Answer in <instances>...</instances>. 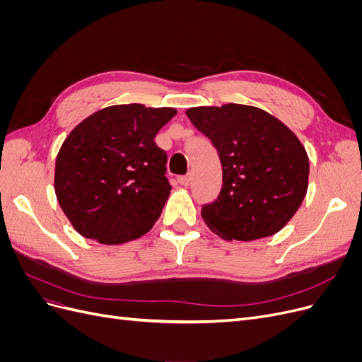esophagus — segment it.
<instances>
[{"mask_svg":"<svg viewBox=\"0 0 362 362\" xmlns=\"http://www.w3.org/2000/svg\"><path fill=\"white\" fill-rule=\"evenodd\" d=\"M190 181H192L190 175H182V177L178 178V182H180L181 185H184V187H187V185L190 184Z\"/></svg>","mask_w":362,"mask_h":362,"instance_id":"34e87169","label":"esophagus"}]
</instances>
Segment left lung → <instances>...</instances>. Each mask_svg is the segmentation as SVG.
Wrapping results in <instances>:
<instances>
[{"mask_svg":"<svg viewBox=\"0 0 362 362\" xmlns=\"http://www.w3.org/2000/svg\"><path fill=\"white\" fill-rule=\"evenodd\" d=\"M185 115L218 152L222 190L204 205L206 226L223 240L279 233L308 190V154L293 131L258 107H192Z\"/></svg>","mask_w":362,"mask_h":362,"instance_id":"left-lung-1","label":"left lung"}]
</instances>
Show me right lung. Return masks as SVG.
<instances>
[{
    "instance_id": "right-lung-1",
    "label": "right lung",
    "mask_w": 362,
    "mask_h": 362,
    "mask_svg": "<svg viewBox=\"0 0 362 362\" xmlns=\"http://www.w3.org/2000/svg\"><path fill=\"white\" fill-rule=\"evenodd\" d=\"M170 107L110 105L76 125L56 158L54 190L78 234L103 245H122L146 234L172 185L168 156L156 145Z\"/></svg>"
}]
</instances>
